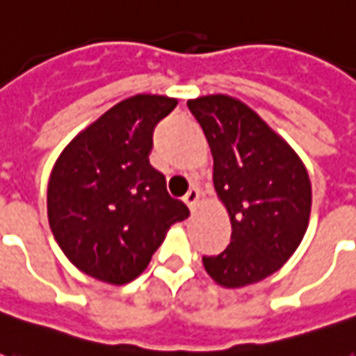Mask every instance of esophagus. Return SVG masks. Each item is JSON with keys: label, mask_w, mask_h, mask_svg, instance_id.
<instances>
[{"label": "esophagus", "mask_w": 356, "mask_h": 356, "mask_svg": "<svg viewBox=\"0 0 356 356\" xmlns=\"http://www.w3.org/2000/svg\"><path fill=\"white\" fill-rule=\"evenodd\" d=\"M183 200H185V204L188 206V209L194 211V209H196V204H198V200H200V193H198V188H191V191L185 194V198H183Z\"/></svg>", "instance_id": "obj_1"}]
</instances>
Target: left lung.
<instances>
[{
    "mask_svg": "<svg viewBox=\"0 0 356 356\" xmlns=\"http://www.w3.org/2000/svg\"><path fill=\"white\" fill-rule=\"evenodd\" d=\"M213 156V186L231 219V244L202 257L219 286L267 278L298 250L311 216V181L301 158L261 116L234 97L186 102Z\"/></svg>",
    "mask_w": 356,
    "mask_h": 356,
    "instance_id": "8db88e82",
    "label": "left lung"
}]
</instances>
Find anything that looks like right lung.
<instances>
[{
	"mask_svg": "<svg viewBox=\"0 0 356 356\" xmlns=\"http://www.w3.org/2000/svg\"><path fill=\"white\" fill-rule=\"evenodd\" d=\"M177 106L163 95H135L74 137L53 165L47 217L74 267L122 286L147 268L188 208L168 194L148 154L156 124Z\"/></svg>",
	"mask_w": 356,
	"mask_h": 356,
	"instance_id": "add662e5",
	"label": "right lung"
}]
</instances>
